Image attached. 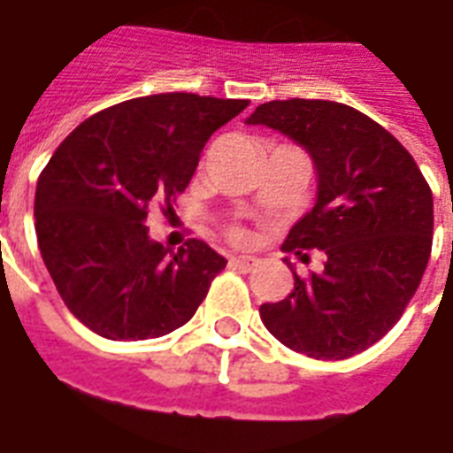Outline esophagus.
<instances>
[{
	"label": "esophagus",
	"mask_w": 453,
	"mask_h": 453,
	"mask_svg": "<svg viewBox=\"0 0 453 453\" xmlns=\"http://www.w3.org/2000/svg\"><path fill=\"white\" fill-rule=\"evenodd\" d=\"M256 263H258V260L250 258V256H234V258H231V265L236 267V270H243V273H249L250 267H256Z\"/></svg>",
	"instance_id": "obj_1"
}]
</instances>
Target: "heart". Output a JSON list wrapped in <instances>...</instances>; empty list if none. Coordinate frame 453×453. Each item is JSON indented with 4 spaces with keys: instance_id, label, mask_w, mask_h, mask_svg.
<instances>
[{
    "instance_id": "b5f03b06",
    "label": "heart",
    "mask_w": 453,
    "mask_h": 453,
    "mask_svg": "<svg viewBox=\"0 0 453 453\" xmlns=\"http://www.w3.org/2000/svg\"><path fill=\"white\" fill-rule=\"evenodd\" d=\"M239 239H241V234H239Z\"/></svg>"
}]
</instances>
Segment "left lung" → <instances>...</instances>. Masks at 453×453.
Here are the masks:
<instances>
[{
    "instance_id": "left-lung-1",
    "label": "left lung",
    "mask_w": 453,
    "mask_h": 453,
    "mask_svg": "<svg viewBox=\"0 0 453 453\" xmlns=\"http://www.w3.org/2000/svg\"><path fill=\"white\" fill-rule=\"evenodd\" d=\"M299 144L316 168V200L282 250L323 270L295 275V289L260 306L282 345L313 359H345L372 348L401 319L432 250L434 203L401 142L379 122L335 101H270L246 118Z\"/></svg>"
}]
</instances>
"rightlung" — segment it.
<instances>
[{
	"label": "right lung",
	"instance_id": "add662e5",
	"mask_svg": "<svg viewBox=\"0 0 453 453\" xmlns=\"http://www.w3.org/2000/svg\"><path fill=\"white\" fill-rule=\"evenodd\" d=\"M246 98L154 94L91 115L52 154L35 188V234L62 302L108 340L161 338L188 323L226 260L204 241L171 253L144 226L171 203L214 130Z\"/></svg>",
	"mask_w": 453,
	"mask_h": 453
}]
</instances>
